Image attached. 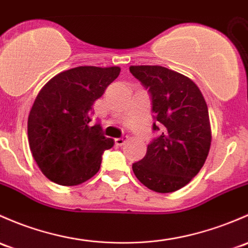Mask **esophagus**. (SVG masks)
Segmentation results:
<instances>
[{
  "mask_svg": "<svg viewBox=\"0 0 248 248\" xmlns=\"http://www.w3.org/2000/svg\"><path fill=\"white\" fill-rule=\"evenodd\" d=\"M127 139H128V137H127V135H124V137H121V138H116L115 144L117 146H122L124 144V142L127 141Z\"/></svg>",
  "mask_w": 248,
  "mask_h": 248,
  "instance_id": "esophagus-1",
  "label": "esophagus"
}]
</instances>
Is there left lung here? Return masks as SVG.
Returning <instances> with one entry per match:
<instances>
[{
  "instance_id": "1",
  "label": "left lung",
  "mask_w": 248,
  "mask_h": 248,
  "mask_svg": "<svg viewBox=\"0 0 248 248\" xmlns=\"http://www.w3.org/2000/svg\"><path fill=\"white\" fill-rule=\"evenodd\" d=\"M131 74L148 90L152 131L141 160L132 165L137 178L153 191L173 192L186 186L204 165L212 142L204 97L191 79L163 66H131Z\"/></svg>"
}]
</instances>
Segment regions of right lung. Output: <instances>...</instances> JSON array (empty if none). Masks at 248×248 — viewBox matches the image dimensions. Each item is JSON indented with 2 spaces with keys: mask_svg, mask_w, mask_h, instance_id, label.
I'll return each instance as SVG.
<instances>
[{
  "mask_svg": "<svg viewBox=\"0 0 248 248\" xmlns=\"http://www.w3.org/2000/svg\"><path fill=\"white\" fill-rule=\"evenodd\" d=\"M120 75V67L78 66L54 76L40 90L28 116V141L49 181L77 186L100 170L114 140L91 124L93 104Z\"/></svg>",
  "mask_w": 248,
  "mask_h": 248,
  "instance_id": "add662e5",
  "label": "right lung"
}]
</instances>
